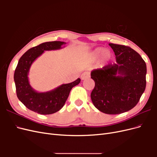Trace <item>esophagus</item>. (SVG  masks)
I'll return each instance as SVG.
<instances>
[{"mask_svg": "<svg viewBox=\"0 0 157 157\" xmlns=\"http://www.w3.org/2000/svg\"><path fill=\"white\" fill-rule=\"evenodd\" d=\"M89 77H90V73L88 72V71H85V72H84L81 75V78L82 80H84V79H86Z\"/></svg>", "mask_w": 157, "mask_h": 157, "instance_id": "obj_1", "label": "esophagus"}]
</instances>
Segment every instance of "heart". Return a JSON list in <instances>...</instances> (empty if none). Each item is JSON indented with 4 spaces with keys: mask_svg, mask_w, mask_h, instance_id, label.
Listing matches in <instances>:
<instances>
[{
    "mask_svg": "<svg viewBox=\"0 0 157 157\" xmlns=\"http://www.w3.org/2000/svg\"><path fill=\"white\" fill-rule=\"evenodd\" d=\"M101 56V60L103 63H108L111 59V55L109 52L105 51V50L101 47H98L96 49H94L92 52V55L95 58H98Z\"/></svg>",
    "mask_w": 157,
    "mask_h": 157,
    "instance_id": "b5f03b06",
    "label": "heart"
}]
</instances>
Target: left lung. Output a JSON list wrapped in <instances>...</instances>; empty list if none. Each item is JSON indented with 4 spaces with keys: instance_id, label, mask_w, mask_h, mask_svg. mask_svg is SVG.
I'll return each instance as SVG.
<instances>
[{
    "instance_id": "8db88e82",
    "label": "left lung",
    "mask_w": 157,
    "mask_h": 157,
    "mask_svg": "<svg viewBox=\"0 0 157 157\" xmlns=\"http://www.w3.org/2000/svg\"><path fill=\"white\" fill-rule=\"evenodd\" d=\"M116 63L94 69L92 103L99 111L117 115L130 111L140 101L146 87L147 67L141 56L129 46L109 44Z\"/></svg>"
}]
</instances>
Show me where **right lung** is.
Returning a JSON list of instances; mask_svg holds the SVG:
<instances>
[{
	"instance_id": "obj_1",
	"label": "right lung",
	"mask_w": 157,
	"mask_h": 157,
	"mask_svg": "<svg viewBox=\"0 0 157 157\" xmlns=\"http://www.w3.org/2000/svg\"><path fill=\"white\" fill-rule=\"evenodd\" d=\"M65 44L61 41L44 42L28 50L19 59L13 76L17 96L31 111L40 115H50L58 112L65 105L71 89L80 83V79L78 78L73 82L61 84L46 92H36L29 84L28 74L33 61L45 50H59Z\"/></svg>"
}]
</instances>
